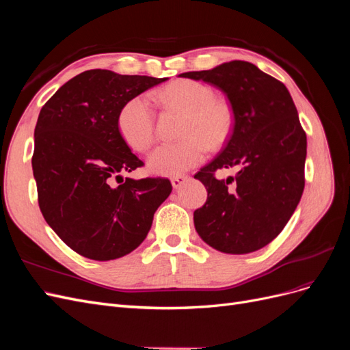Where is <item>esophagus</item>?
<instances>
[{
    "mask_svg": "<svg viewBox=\"0 0 350 350\" xmlns=\"http://www.w3.org/2000/svg\"><path fill=\"white\" fill-rule=\"evenodd\" d=\"M188 179V176H185V175H178V176H174L172 179H171V183H172V187L174 188H179L181 187L185 181Z\"/></svg>",
    "mask_w": 350,
    "mask_h": 350,
    "instance_id": "obj_1",
    "label": "esophagus"
}]
</instances>
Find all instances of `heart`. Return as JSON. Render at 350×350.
Wrapping results in <instances>:
<instances>
[{"label": "heart", "instance_id": "b5f03b06", "mask_svg": "<svg viewBox=\"0 0 350 350\" xmlns=\"http://www.w3.org/2000/svg\"><path fill=\"white\" fill-rule=\"evenodd\" d=\"M165 107L187 112L183 122V140L165 143L149 156V167L156 175L178 176L206 159L208 147L220 149L232 134L235 124L230 105L215 98L208 84L197 80H178L159 93ZM124 142L137 152L149 149L156 135V113L144 96L126 100L116 118Z\"/></svg>", "mask_w": 350, "mask_h": 350}]
</instances>
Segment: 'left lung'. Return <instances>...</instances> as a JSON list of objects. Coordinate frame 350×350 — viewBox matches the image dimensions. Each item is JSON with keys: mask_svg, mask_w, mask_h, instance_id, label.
Wrapping results in <instances>:
<instances>
[{"mask_svg": "<svg viewBox=\"0 0 350 350\" xmlns=\"http://www.w3.org/2000/svg\"><path fill=\"white\" fill-rule=\"evenodd\" d=\"M224 92L235 126L213 161L194 175L207 201L194 211L198 235L211 248L248 254L266 247L288 224L305 187L306 134L284 84L247 61L183 72ZM240 167L217 180L219 168Z\"/></svg>", "mask_w": 350, "mask_h": 350, "instance_id": "1", "label": "left lung"}]
</instances>
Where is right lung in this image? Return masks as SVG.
<instances>
[{"instance_id": "obj_1", "label": "right lung", "mask_w": 350, "mask_h": 350, "mask_svg": "<svg viewBox=\"0 0 350 350\" xmlns=\"http://www.w3.org/2000/svg\"><path fill=\"white\" fill-rule=\"evenodd\" d=\"M167 79L89 70L40 109L31 166L46 224L80 256L108 261L134 251L172 191L167 178H121L144 163L116 118L122 105Z\"/></svg>"}]
</instances>
